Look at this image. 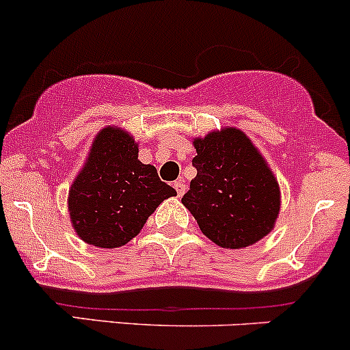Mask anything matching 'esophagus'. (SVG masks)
I'll return each instance as SVG.
<instances>
[{
    "instance_id": "esophagus-1",
    "label": "esophagus",
    "mask_w": 350,
    "mask_h": 350,
    "mask_svg": "<svg viewBox=\"0 0 350 350\" xmlns=\"http://www.w3.org/2000/svg\"><path fill=\"white\" fill-rule=\"evenodd\" d=\"M174 189H176V193H178V196L185 195V191H186L185 181H183V179H178V181H174Z\"/></svg>"
}]
</instances>
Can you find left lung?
Wrapping results in <instances>:
<instances>
[{"instance_id": "1", "label": "left lung", "mask_w": 350, "mask_h": 350, "mask_svg": "<svg viewBox=\"0 0 350 350\" xmlns=\"http://www.w3.org/2000/svg\"><path fill=\"white\" fill-rule=\"evenodd\" d=\"M195 147L196 178L181 201L201 232L227 249L269 234L280 213V186L245 133L224 129L196 139Z\"/></svg>"}]
</instances>
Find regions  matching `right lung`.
<instances>
[{
    "mask_svg": "<svg viewBox=\"0 0 350 350\" xmlns=\"http://www.w3.org/2000/svg\"><path fill=\"white\" fill-rule=\"evenodd\" d=\"M176 189L157 169L139 161V147L123 130L98 133L86 165L69 191L74 230L86 243L105 249L132 241L155 208Z\"/></svg>",
    "mask_w": 350,
    "mask_h": 350,
    "instance_id": "right-lung-1",
    "label": "right lung"
}]
</instances>
